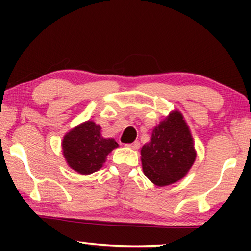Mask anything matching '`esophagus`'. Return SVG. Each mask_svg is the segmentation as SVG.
<instances>
[{
  "label": "esophagus",
  "instance_id": "34e87169",
  "mask_svg": "<svg viewBox=\"0 0 251 251\" xmlns=\"http://www.w3.org/2000/svg\"><path fill=\"white\" fill-rule=\"evenodd\" d=\"M126 146H128V147H130V149H132V150H138L139 146H140V143L138 142V140H136V142H133L131 144H126Z\"/></svg>",
  "mask_w": 251,
  "mask_h": 251
}]
</instances>
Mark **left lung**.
Here are the masks:
<instances>
[{
  "label": "left lung",
  "instance_id": "left-lung-1",
  "mask_svg": "<svg viewBox=\"0 0 251 251\" xmlns=\"http://www.w3.org/2000/svg\"><path fill=\"white\" fill-rule=\"evenodd\" d=\"M145 176L156 186L181 179L193 166V138L180 112L174 111L153 129L151 142L140 151Z\"/></svg>",
  "mask_w": 251,
  "mask_h": 251
}]
</instances>
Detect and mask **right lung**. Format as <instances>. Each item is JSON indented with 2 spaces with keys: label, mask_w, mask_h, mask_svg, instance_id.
<instances>
[{
  "label": "right lung",
  "mask_w": 251,
  "mask_h": 251,
  "mask_svg": "<svg viewBox=\"0 0 251 251\" xmlns=\"http://www.w3.org/2000/svg\"><path fill=\"white\" fill-rule=\"evenodd\" d=\"M100 126L92 121L81 123L65 135L63 154L68 166L81 175L100 169L106 157L119 144L113 138H104Z\"/></svg>",
  "instance_id": "1"
}]
</instances>
